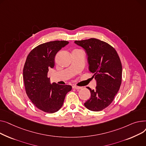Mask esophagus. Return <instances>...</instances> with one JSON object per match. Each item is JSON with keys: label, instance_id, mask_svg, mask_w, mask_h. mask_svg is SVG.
<instances>
[{"label": "esophagus", "instance_id": "34e87169", "mask_svg": "<svg viewBox=\"0 0 146 146\" xmlns=\"http://www.w3.org/2000/svg\"><path fill=\"white\" fill-rule=\"evenodd\" d=\"M72 88L73 89H76V90H80L82 88L80 87H78V86H75V85H74V86H72Z\"/></svg>", "mask_w": 146, "mask_h": 146}]
</instances>
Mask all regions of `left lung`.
<instances>
[{
	"label": "left lung",
	"instance_id": "left-lung-1",
	"mask_svg": "<svg viewBox=\"0 0 146 146\" xmlns=\"http://www.w3.org/2000/svg\"><path fill=\"white\" fill-rule=\"evenodd\" d=\"M83 48L88 56L89 70L96 79V90L87 87L91 97L84 103L93 111L104 110L114 99L121 84L122 65L115 49L107 43L96 38L75 40Z\"/></svg>",
	"mask_w": 146,
	"mask_h": 146
}]
</instances>
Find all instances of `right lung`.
Segmentation results:
<instances>
[{"instance_id":"add662e5","label":"right lung","mask_w":146,"mask_h":146,"mask_svg":"<svg viewBox=\"0 0 146 146\" xmlns=\"http://www.w3.org/2000/svg\"><path fill=\"white\" fill-rule=\"evenodd\" d=\"M66 40L50 41L33 49L27 58L23 70L26 92L38 109L47 113L58 111L63 105L66 94L72 90L68 85L51 84L48 77L55 65V56L68 44Z\"/></svg>"}]
</instances>
